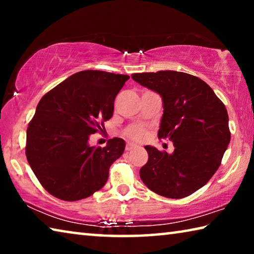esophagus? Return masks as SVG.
<instances>
[{
  "label": "esophagus",
  "instance_id": "34e87169",
  "mask_svg": "<svg viewBox=\"0 0 254 254\" xmlns=\"http://www.w3.org/2000/svg\"><path fill=\"white\" fill-rule=\"evenodd\" d=\"M135 147H136V144H135V143H133V142H127V145H126V150H127V151H130V150L134 149Z\"/></svg>",
  "mask_w": 254,
  "mask_h": 254
}]
</instances>
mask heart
<instances>
[{
  "label": "heart",
  "instance_id": "b5f03b06",
  "mask_svg": "<svg viewBox=\"0 0 254 254\" xmlns=\"http://www.w3.org/2000/svg\"><path fill=\"white\" fill-rule=\"evenodd\" d=\"M124 133H126V135L130 137V139L132 140H142L144 139L145 134H147V132H145L144 128L140 127H127L126 131H124Z\"/></svg>",
  "mask_w": 254,
  "mask_h": 254
}]
</instances>
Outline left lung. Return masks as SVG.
I'll list each match as a JSON object with an SVG mask.
<instances>
[{"label": "left lung", "mask_w": 254, "mask_h": 254, "mask_svg": "<svg viewBox=\"0 0 254 254\" xmlns=\"http://www.w3.org/2000/svg\"><path fill=\"white\" fill-rule=\"evenodd\" d=\"M132 79L162 98L159 139L174 142L173 153L145 145L148 162L140 169L150 190L184 198L206 185L221 165L231 140L225 105L204 80L182 71L133 74Z\"/></svg>", "instance_id": "1"}]
</instances>
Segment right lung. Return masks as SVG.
Returning <instances> with one entry per match:
<instances>
[{
  "label": "right lung",
  "instance_id": "1",
  "mask_svg": "<svg viewBox=\"0 0 254 254\" xmlns=\"http://www.w3.org/2000/svg\"><path fill=\"white\" fill-rule=\"evenodd\" d=\"M127 75L83 70L68 77L44 95L27 130L25 154L47 191L75 201L100 190L112 163L122 156L121 137L106 147H92L91 134L102 131L113 115L114 100Z\"/></svg>",
  "mask_w": 254,
  "mask_h": 254
}]
</instances>
